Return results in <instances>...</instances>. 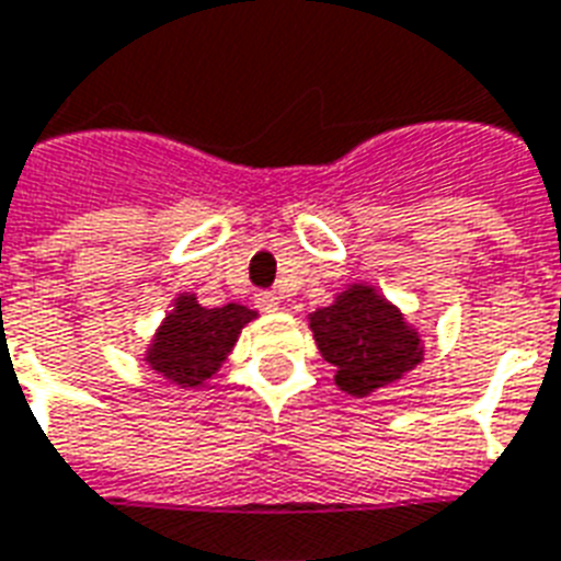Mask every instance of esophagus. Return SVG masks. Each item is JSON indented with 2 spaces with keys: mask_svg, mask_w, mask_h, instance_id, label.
I'll return each instance as SVG.
<instances>
[{
  "mask_svg": "<svg viewBox=\"0 0 561 561\" xmlns=\"http://www.w3.org/2000/svg\"><path fill=\"white\" fill-rule=\"evenodd\" d=\"M257 307L266 312H275L280 307V298H277V293H257Z\"/></svg>",
  "mask_w": 561,
  "mask_h": 561,
  "instance_id": "obj_1",
  "label": "esophagus"
}]
</instances>
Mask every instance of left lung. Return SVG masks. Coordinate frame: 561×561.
I'll return each mask as SVG.
<instances>
[{"label": "left lung", "mask_w": 561, "mask_h": 561, "mask_svg": "<svg viewBox=\"0 0 561 561\" xmlns=\"http://www.w3.org/2000/svg\"><path fill=\"white\" fill-rule=\"evenodd\" d=\"M321 357L336 368V383L351 394L375 392L419 366V336L392 304L366 286L310 316Z\"/></svg>", "instance_id": "8db88e82"}]
</instances>
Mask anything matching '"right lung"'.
I'll use <instances>...</instances> for the list:
<instances>
[{
	"instance_id": "right-lung-1",
	"label": "right lung",
	"mask_w": 561,
	"mask_h": 561,
	"mask_svg": "<svg viewBox=\"0 0 561 561\" xmlns=\"http://www.w3.org/2000/svg\"><path fill=\"white\" fill-rule=\"evenodd\" d=\"M251 319L254 312L240 304L204 310L193 295H184L151 345L149 366L167 377L169 383L198 386L221 366V359L228 357L240 336L242 324H249Z\"/></svg>"
}]
</instances>
